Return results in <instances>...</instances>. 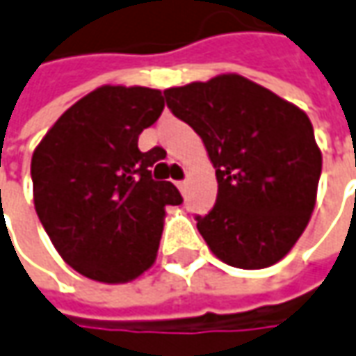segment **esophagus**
Listing matches in <instances>:
<instances>
[{
	"mask_svg": "<svg viewBox=\"0 0 356 356\" xmlns=\"http://www.w3.org/2000/svg\"><path fill=\"white\" fill-rule=\"evenodd\" d=\"M177 187H179V191H185V187H187V181L183 179V181H177Z\"/></svg>",
	"mask_w": 356,
	"mask_h": 356,
	"instance_id": "esophagus-1",
	"label": "esophagus"
}]
</instances>
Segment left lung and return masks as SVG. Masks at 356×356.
Masks as SVG:
<instances>
[{
  "label": "left lung",
  "instance_id": "8db88e82",
  "mask_svg": "<svg viewBox=\"0 0 356 356\" xmlns=\"http://www.w3.org/2000/svg\"><path fill=\"white\" fill-rule=\"evenodd\" d=\"M165 99L199 133L217 169V203L195 215L211 251L239 269L281 261L317 199L323 161L309 117L241 75L171 87Z\"/></svg>",
  "mask_w": 356,
  "mask_h": 356
}]
</instances>
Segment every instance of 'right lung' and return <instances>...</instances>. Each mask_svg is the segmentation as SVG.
<instances>
[{
	"label": "right lung",
	"mask_w": 356,
	"mask_h": 356,
	"mask_svg": "<svg viewBox=\"0 0 356 356\" xmlns=\"http://www.w3.org/2000/svg\"><path fill=\"white\" fill-rule=\"evenodd\" d=\"M165 107L159 89L105 86L55 121L31 157L33 201L63 261L101 283L147 270L159 249L165 205L183 197L151 167L165 151L137 141Z\"/></svg>",
	"instance_id": "obj_1"
}]
</instances>
